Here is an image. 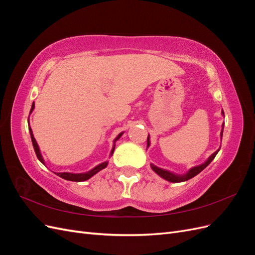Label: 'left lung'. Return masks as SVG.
<instances>
[{"label":"left lung","instance_id":"8db88e82","mask_svg":"<svg viewBox=\"0 0 255 255\" xmlns=\"http://www.w3.org/2000/svg\"><path fill=\"white\" fill-rule=\"evenodd\" d=\"M222 114L225 115V113H223V112H222ZM222 133H223V128H222V130H221V138H222ZM149 144H150V142H149V136H148V139H146V145L149 146ZM218 151H219V150H218ZM218 151H216L214 154H212L211 157L208 158L204 164L200 165V166H197V167H194V168H191L190 170H189L186 174H185V175H175V174H172V173H170L169 171L163 170V169L157 168L156 166H154V165H152V164H151V167H152L154 172H156L159 176H161V177H163V179H165V180H167V181H169V182L179 183V182L188 181V180L191 179V177H194V176H196L197 174H199L200 172H201V171L203 170V169H205L208 165H210V164L212 163V160L215 158V156L217 155Z\"/></svg>","mask_w":255,"mask_h":255}]
</instances>
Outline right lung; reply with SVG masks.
<instances>
[{
	"mask_svg": "<svg viewBox=\"0 0 255 255\" xmlns=\"http://www.w3.org/2000/svg\"><path fill=\"white\" fill-rule=\"evenodd\" d=\"M34 107H35V105H34V103H33V105H32V109H30V112H32V111L34 110ZM29 134H30V138H32V142H33V146H34V150H35V153H36V156H37V158H38V159H39V160L41 161L42 164H44L43 158H42L41 154H40V151H39V148H38V144H37V142H36V140H35L34 135H33V132H32V128H29ZM121 135H122V133L118 135V137L116 138L115 141H116V140H118L119 138L121 137ZM114 150H115V146L113 148V150H112V153H111V154H113ZM107 164H109V161H105V163L100 164L99 166L95 167L94 169H92V170H90V171H88V172H86V173H78V174H74V173H68V172H63V173H60V172H59V173H56V174H57L58 176H60V177H63V179H65V180H68V181H73V182H83V181H86V180L90 179V177H91L92 175H95V174H96V173H98L99 171H101L102 169H104V168L107 166Z\"/></svg>",
	"mask_w": 255,
	"mask_h": 255,
	"instance_id": "obj_1",
	"label": "right lung"
}]
</instances>
